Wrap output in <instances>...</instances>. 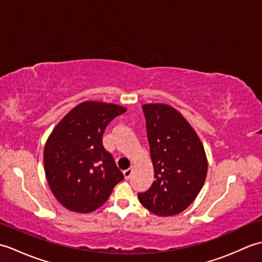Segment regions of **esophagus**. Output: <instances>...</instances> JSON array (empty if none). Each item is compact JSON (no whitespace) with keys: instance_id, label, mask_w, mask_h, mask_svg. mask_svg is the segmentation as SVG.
I'll return each instance as SVG.
<instances>
[{"instance_id":"obj_1","label":"esophagus","mask_w":262,"mask_h":262,"mask_svg":"<svg viewBox=\"0 0 262 262\" xmlns=\"http://www.w3.org/2000/svg\"><path fill=\"white\" fill-rule=\"evenodd\" d=\"M122 173H124L125 179L128 180V179H129V178H130L132 173H133V170H132V169H127V170H125L124 172H122Z\"/></svg>"}]
</instances>
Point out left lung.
I'll return each mask as SVG.
<instances>
[{
	"label": "left lung",
	"instance_id": "1",
	"mask_svg": "<svg viewBox=\"0 0 262 262\" xmlns=\"http://www.w3.org/2000/svg\"><path fill=\"white\" fill-rule=\"evenodd\" d=\"M154 168L152 186L138 193L141 204L158 216L185 210L202 190L207 158L196 132L179 111L164 103L142 105Z\"/></svg>",
	"mask_w": 262,
	"mask_h": 262
}]
</instances>
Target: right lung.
Segmentation results:
<instances>
[{
  "mask_svg": "<svg viewBox=\"0 0 262 262\" xmlns=\"http://www.w3.org/2000/svg\"><path fill=\"white\" fill-rule=\"evenodd\" d=\"M118 104L84 101L72 109L49 135L43 149L47 182L69 210L91 213L107 202L124 179L111 154L102 145L109 122L124 114Z\"/></svg>",
  "mask_w": 262,
  "mask_h": 262,
  "instance_id": "add662e5",
  "label": "right lung"
}]
</instances>
